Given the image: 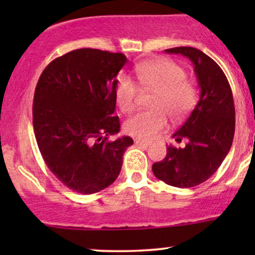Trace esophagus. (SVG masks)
I'll list each match as a JSON object with an SVG mask.
<instances>
[{"instance_id": "1", "label": "esophagus", "mask_w": 255, "mask_h": 255, "mask_svg": "<svg viewBox=\"0 0 255 255\" xmlns=\"http://www.w3.org/2000/svg\"><path fill=\"white\" fill-rule=\"evenodd\" d=\"M134 142H135L136 145L142 146V147H147V146L150 145V142L146 141V140H141V139H135V140H134Z\"/></svg>"}]
</instances>
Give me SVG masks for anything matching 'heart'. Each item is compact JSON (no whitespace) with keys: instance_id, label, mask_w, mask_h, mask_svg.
<instances>
[{"instance_id":"b5f03b06","label":"heart","mask_w":255,"mask_h":255,"mask_svg":"<svg viewBox=\"0 0 255 255\" xmlns=\"http://www.w3.org/2000/svg\"><path fill=\"white\" fill-rule=\"evenodd\" d=\"M139 84L146 91L154 92L152 111H142L126 121V133L139 139L148 140L156 136L168 125V118L181 121L189 114L197 102V87L186 79L182 67L170 60L145 61L135 67ZM137 86L128 75H120L116 81L115 97L122 113L135 109Z\"/></svg>"}]
</instances>
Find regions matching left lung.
Wrapping results in <instances>:
<instances>
[{
	"label": "left lung",
	"mask_w": 255,
	"mask_h": 255,
	"mask_svg": "<svg viewBox=\"0 0 255 255\" xmlns=\"http://www.w3.org/2000/svg\"><path fill=\"white\" fill-rule=\"evenodd\" d=\"M188 57L200 87V98L184 124L175 131L183 148L168 146L162 162L152 165L158 180L178 188H191L215 174L229 152L235 133V107L230 85L211 57L192 46L166 49Z\"/></svg>",
	"instance_id": "left-lung-1"
}]
</instances>
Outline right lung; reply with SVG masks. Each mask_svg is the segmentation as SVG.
Wrapping results in <instances>:
<instances>
[{
  "mask_svg": "<svg viewBox=\"0 0 255 255\" xmlns=\"http://www.w3.org/2000/svg\"><path fill=\"white\" fill-rule=\"evenodd\" d=\"M127 63L121 52L77 49L55 58L34 91L33 129L52 174L72 191L92 194L119 176L130 136L120 131L116 77Z\"/></svg>",
  "mask_w": 255,
  "mask_h": 255,
  "instance_id": "1",
  "label": "right lung"
}]
</instances>
